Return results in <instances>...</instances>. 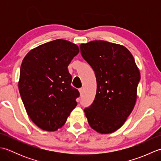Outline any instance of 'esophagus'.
Masks as SVG:
<instances>
[{
    "mask_svg": "<svg viewBox=\"0 0 161 161\" xmlns=\"http://www.w3.org/2000/svg\"><path fill=\"white\" fill-rule=\"evenodd\" d=\"M79 92H80V95H82V93H83V88H79Z\"/></svg>",
    "mask_w": 161,
    "mask_h": 161,
    "instance_id": "34e87169",
    "label": "esophagus"
}]
</instances>
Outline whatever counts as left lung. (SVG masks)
I'll return each instance as SVG.
<instances>
[{
    "mask_svg": "<svg viewBox=\"0 0 161 161\" xmlns=\"http://www.w3.org/2000/svg\"><path fill=\"white\" fill-rule=\"evenodd\" d=\"M81 54L95 71V100L84 109L91 127L102 134L119 129L137 99L140 70L130 51L119 44L92 41L80 45Z\"/></svg>",
    "mask_w": 161,
    "mask_h": 161,
    "instance_id": "8db88e82",
    "label": "left lung"
}]
</instances>
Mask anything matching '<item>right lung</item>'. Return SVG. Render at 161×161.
Instances as JSON below:
<instances>
[{"instance_id": "obj_1", "label": "right lung", "mask_w": 161, "mask_h": 161, "mask_svg": "<svg viewBox=\"0 0 161 161\" xmlns=\"http://www.w3.org/2000/svg\"><path fill=\"white\" fill-rule=\"evenodd\" d=\"M79 47L56 39L32 49L23 59L19 90L30 118L44 131H54L76 107L80 93L71 86L68 66Z\"/></svg>"}]
</instances>
